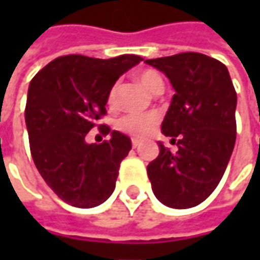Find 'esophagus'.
Instances as JSON below:
<instances>
[{"label":"esophagus","mask_w":260,"mask_h":260,"mask_svg":"<svg viewBox=\"0 0 260 260\" xmlns=\"http://www.w3.org/2000/svg\"><path fill=\"white\" fill-rule=\"evenodd\" d=\"M132 145H133V147H139V146H140V140L133 139V140H132Z\"/></svg>","instance_id":"1"}]
</instances>
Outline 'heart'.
<instances>
[{
	"label": "heart",
	"mask_w": 260,
	"mask_h": 260,
	"mask_svg": "<svg viewBox=\"0 0 260 260\" xmlns=\"http://www.w3.org/2000/svg\"><path fill=\"white\" fill-rule=\"evenodd\" d=\"M137 81L145 86L150 94H157L164 91V79L156 71L146 69L137 74ZM115 96H117V85H114L107 96V103L110 107H114ZM159 117L156 113H146V114H128L123 117L118 123L120 130L132 135L133 137H146L150 135L157 125Z\"/></svg>",
	"instance_id": "heart-1"
}]
</instances>
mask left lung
<instances>
[{"mask_svg": "<svg viewBox=\"0 0 260 260\" xmlns=\"http://www.w3.org/2000/svg\"><path fill=\"white\" fill-rule=\"evenodd\" d=\"M145 62L164 72L175 89L162 133L178 146L174 153L159 142V156L147 165V176L162 204L191 208L214 191L233 153L235 86L227 68L203 53L186 52Z\"/></svg>", "mask_w": 260, "mask_h": 260, "instance_id": "left-lung-1", "label": "left lung"}]
</instances>
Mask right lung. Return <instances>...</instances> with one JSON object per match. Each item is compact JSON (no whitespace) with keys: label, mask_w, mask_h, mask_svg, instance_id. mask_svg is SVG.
Masks as SVG:
<instances>
[{"label":"right lung","mask_w":260,"mask_h":260,"mask_svg":"<svg viewBox=\"0 0 260 260\" xmlns=\"http://www.w3.org/2000/svg\"><path fill=\"white\" fill-rule=\"evenodd\" d=\"M140 60L137 55H68L47 63L31 79L24 113L31 156L46 184L68 204L92 208L113 194L132 140L107 125L100 130L110 140L89 145L85 136L105 114L115 81Z\"/></svg>","instance_id":"add662e5"}]
</instances>
